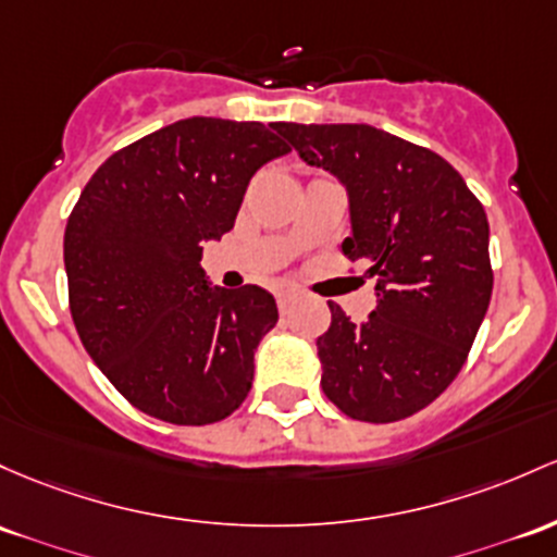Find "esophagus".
<instances>
[{
  "instance_id": "esophagus-1",
  "label": "esophagus",
  "mask_w": 557,
  "mask_h": 557,
  "mask_svg": "<svg viewBox=\"0 0 557 557\" xmlns=\"http://www.w3.org/2000/svg\"><path fill=\"white\" fill-rule=\"evenodd\" d=\"M296 293L293 290H280L277 293V307H280V311H283V314H288V311L293 309V304H296Z\"/></svg>"
}]
</instances>
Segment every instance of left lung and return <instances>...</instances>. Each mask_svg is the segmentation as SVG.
I'll return each mask as SVG.
<instances>
[{
    "label": "left lung",
    "instance_id": "1",
    "mask_svg": "<svg viewBox=\"0 0 557 557\" xmlns=\"http://www.w3.org/2000/svg\"><path fill=\"white\" fill-rule=\"evenodd\" d=\"M309 166L346 189L351 235L344 253L375 280V309L351 322L330 301L317 338L322 391L364 423L423 409L466 362L488 309L484 206L433 150L368 124H272Z\"/></svg>",
    "mask_w": 557,
    "mask_h": 557
}]
</instances>
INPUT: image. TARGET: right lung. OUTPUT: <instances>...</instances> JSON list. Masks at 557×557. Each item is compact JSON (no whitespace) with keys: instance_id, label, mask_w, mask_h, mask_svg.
<instances>
[{"instance_id":"right-lung-1","label":"right lung","mask_w":557,"mask_h":557,"mask_svg":"<svg viewBox=\"0 0 557 557\" xmlns=\"http://www.w3.org/2000/svg\"><path fill=\"white\" fill-rule=\"evenodd\" d=\"M285 152L259 121L193 115L113 152L84 187L63 240L73 325L152 418L209 425L248 396L277 304L259 285H211L200 259L235 227L250 176Z\"/></svg>"}]
</instances>
